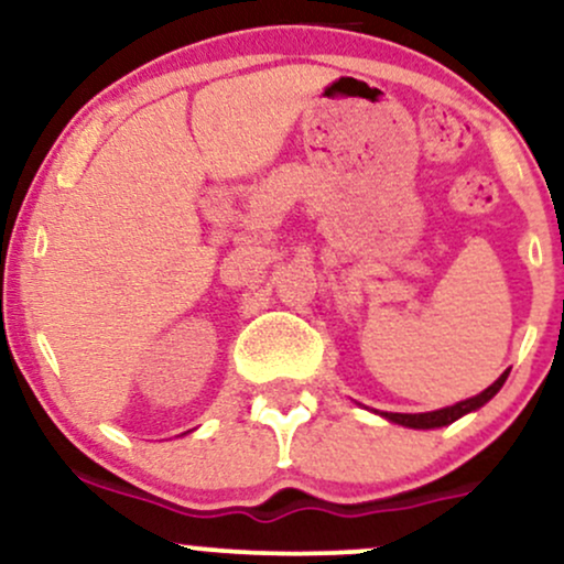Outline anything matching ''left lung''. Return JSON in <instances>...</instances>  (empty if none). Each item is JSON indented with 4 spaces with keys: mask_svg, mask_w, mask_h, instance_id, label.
Returning a JSON list of instances; mask_svg holds the SVG:
<instances>
[{
    "mask_svg": "<svg viewBox=\"0 0 564 564\" xmlns=\"http://www.w3.org/2000/svg\"><path fill=\"white\" fill-rule=\"evenodd\" d=\"M509 371H503L501 377H498L494 384L488 387V390H482L480 394H475V398H467L462 400V403L456 405H448V408H440V411H426V413H379V416H384L387 422L392 424H400V426H408V430H437V426H448L456 422V419L467 416V413L477 411V408H482L488 403L494 394L501 390L503 381H507Z\"/></svg>",
    "mask_w": 564,
    "mask_h": 564,
    "instance_id": "8db88e82",
    "label": "left lung"
}]
</instances>
